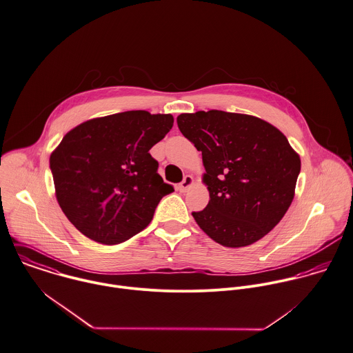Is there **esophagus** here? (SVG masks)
I'll list each match as a JSON object with an SVG mask.
<instances>
[{"label": "esophagus", "instance_id": "1", "mask_svg": "<svg viewBox=\"0 0 353 353\" xmlns=\"http://www.w3.org/2000/svg\"><path fill=\"white\" fill-rule=\"evenodd\" d=\"M192 185H194V177L188 174V176H185L184 180L180 183L179 190H180V192H187Z\"/></svg>", "mask_w": 353, "mask_h": 353}]
</instances>
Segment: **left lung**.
<instances>
[{
	"label": "left lung",
	"instance_id": "obj_1",
	"mask_svg": "<svg viewBox=\"0 0 353 353\" xmlns=\"http://www.w3.org/2000/svg\"><path fill=\"white\" fill-rule=\"evenodd\" d=\"M181 134L202 151L210 201L192 212L199 228L223 247L250 245L288 212L300 157L270 123L250 114L199 110L177 117Z\"/></svg>",
	"mask_w": 353,
	"mask_h": 353
}]
</instances>
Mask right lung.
<instances>
[{"label": "right lung", "mask_w": 353, "mask_h": 353, "mask_svg": "<svg viewBox=\"0 0 353 353\" xmlns=\"http://www.w3.org/2000/svg\"><path fill=\"white\" fill-rule=\"evenodd\" d=\"M172 114L131 110L87 120L50 154L56 198L72 225L106 245L123 243L152 219L173 192L150 148L173 127Z\"/></svg>", "instance_id": "add662e5"}]
</instances>
